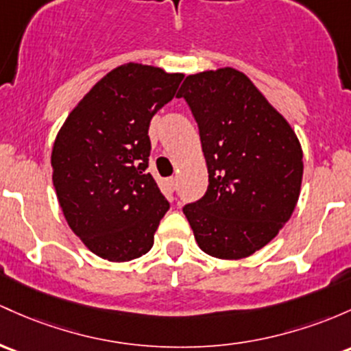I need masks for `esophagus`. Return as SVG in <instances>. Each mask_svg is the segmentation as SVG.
Returning <instances> with one entry per match:
<instances>
[{"label": "esophagus", "mask_w": 351, "mask_h": 351, "mask_svg": "<svg viewBox=\"0 0 351 351\" xmlns=\"http://www.w3.org/2000/svg\"><path fill=\"white\" fill-rule=\"evenodd\" d=\"M165 188H167L168 193H173L176 188V180L175 178H167L165 180Z\"/></svg>", "instance_id": "obj_1"}]
</instances>
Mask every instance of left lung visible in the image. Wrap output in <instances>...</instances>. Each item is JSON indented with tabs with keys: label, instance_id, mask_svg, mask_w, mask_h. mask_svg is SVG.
I'll return each mask as SVG.
<instances>
[{
	"label": "left lung",
	"instance_id": "left-lung-1",
	"mask_svg": "<svg viewBox=\"0 0 351 351\" xmlns=\"http://www.w3.org/2000/svg\"><path fill=\"white\" fill-rule=\"evenodd\" d=\"M198 123L205 195L183 206L196 243L221 260L253 255L293 213L303 176L298 138L243 73L186 76L178 91Z\"/></svg>",
	"mask_w": 351,
	"mask_h": 351
}]
</instances>
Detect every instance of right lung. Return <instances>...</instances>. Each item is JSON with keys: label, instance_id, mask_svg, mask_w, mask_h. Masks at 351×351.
<instances>
[{"label": "right lung", "instance_id": "obj_1", "mask_svg": "<svg viewBox=\"0 0 351 351\" xmlns=\"http://www.w3.org/2000/svg\"><path fill=\"white\" fill-rule=\"evenodd\" d=\"M180 73L128 63L99 80L69 113L51 153L53 184L69 228L95 255L148 253L169 203L149 173V121L182 83Z\"/></svg>", "mask_w": 351, "mask_h": 351}]
</instances>
